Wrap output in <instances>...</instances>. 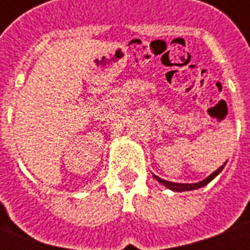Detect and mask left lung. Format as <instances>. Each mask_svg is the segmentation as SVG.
Returning a JSON list of instances; mask_svg holds the SVG:
<instances>
[{
  "mask_svg": "<svg viewBox=\"0 0 250 250\" xmlns=\"http://www.w3.org/2000/svg\"><path fill=\"white\" fill-rule=\"evenodd\" d=\"M225 165L226 163H224L221 167H218L217 170H215L214 173L210 174L208 178H205L204 181L197 182V184H175V182H168V181H166V179L159 178V177L155 175V174H154V178L157 179L159 184H162L163 186H166V188H170V190H173V191H188V190H195V188H204V186H206L209 182H211V181H213V179H214L215 177L221 173V171H222V168L225 167Z\"/></svg>",
  "mask_w": 250,
  "mask_h": 250,
  "instance_id": "1",
  "label": "left lung"
}]
</instances>
